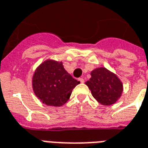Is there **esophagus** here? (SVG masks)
I'll return each mask as SVG.
<instances>
[{"label":"esophagus","mask_w":148,"mask_h":148,"mask_svg":"<svg viewBox=\"0 0 148 148\" xmlns=\"http://www.w3.org/2000/svg\"><path fill=\"white\" fill-rule=\"evenodd\" d=\"M79 80L80 82H82V83H83V82H84V79H83V78H79Z\"/></svg>","instance_id":"obj_1"}]
</instances>
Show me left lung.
Wrapping results in <instances>:
<instances>
[{
	"instance_id": "obj_1",
	"label": "left lung",
	"mask_w": 148,
	"mask_h": 148,
	"mask_svg": "<svg viewBox=\"0 0 148 148\" xmlns=\"http://www.w3.org/2000/svg\"><path fill=\"white\" fill-rule=\"evenodd\" d=\"M86 85L92 97L100 104L110 106L115 103L123 92V83L116 74L104 67L95 69Z\"/></svg>"
}]
</instances>
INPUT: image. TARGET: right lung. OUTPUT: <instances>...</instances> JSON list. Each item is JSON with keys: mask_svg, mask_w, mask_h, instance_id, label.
I'll use <instances>...</instances> for the list:
<instances>
[{"mask_svg": "<svg viewBox=\"0 0 148 148\" xmlns=\"http://www.w3.org/2000/svg\"><path fill=\"white\" fill-rule=\"evenodd\" d=\"M79 81L72 77L62 62L47 59L35 70L32 88L35 96L47 106H61L68 101Z\"/></svg>", "mask_w": 148, "mask_h": 148, "instance_id": "obj_1", "label": "right lung"}]
</instances>
